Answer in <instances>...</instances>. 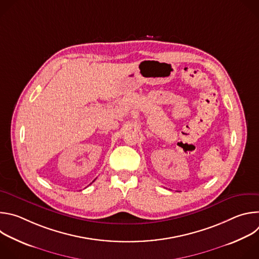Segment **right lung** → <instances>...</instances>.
<instances>
[{"label": "right lung", "mask_w": 259, "mask_h": 259, "mask_svg": "<svg viewBox=\"0 0 259 259\" xmlns=\"http://www.w3.org/2000/svg\"><path fill=\"white\" fill-rule=\"evenodd\" d=\"M94 180H95V179H94ZM94 180H93V181H94ZM93 181H92V182H93ZM90 184H91V183H90Z\"/></svg>", "instance_id": "add662e5"}]
</instances>
